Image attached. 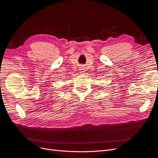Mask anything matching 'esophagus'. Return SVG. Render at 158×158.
I'll use <instances>...</instances> for the list:
<instances>
[{"mask_svg":"<svg viewBox=\"0 0 158 158\" xmlns=\"http://www.w3.org/2000/svg\"><path fill=\"white\" fill-rule=\"evenodd\" d=\"M81 72H83V69H81Z\"/></svg>","mask_w":158,"mask_h":158,"instance_id":"34e87169","label":"esophagus"}]
</instances>
